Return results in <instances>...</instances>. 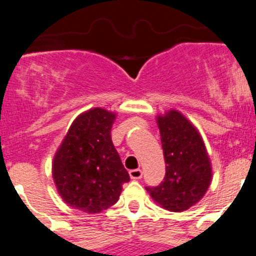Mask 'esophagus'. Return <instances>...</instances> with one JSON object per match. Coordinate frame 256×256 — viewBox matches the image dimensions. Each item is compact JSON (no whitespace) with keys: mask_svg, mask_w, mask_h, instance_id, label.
Instances as JSON below:
<instances>
[{"mask_svg":"<svg viewBox=\"0 0 256 256\" xmlns=\"http://www.w3.org/2000/svg\"><path fill=\"white\" fill-rule=\"evenodd\" d=\"M128 174H130V178H132V180H138V178H142V171H141L140 168H134V170H130L128 171Z\"/></svg>","mask_w":256,"mask_h":256,"instance_id":"obj_1","label":"esophagus"}]
</instances>
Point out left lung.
<instances>
[{
    "instance_id": "obj_1",
    "label": "left lung",
    "mask_w": 256,
    "mask_h": 256,
    "mask_svg": "<svg viewBox=\"0 0 256 256\" xmlns=\"http://www.w3.org/2000/svg\"><path fill=\"white\" fill-rule=\"evenodd\" d=\"M156 124L160 130L166 174L160 185L146 190L162 209L185 212L206 194L212 178V161L196 126L180 111L171 108L158 115Z\"/></svg>"
}]
</instances>
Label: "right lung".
<instances>
[{
  "instance_id": "obj_1",
  "label": "right lung",
  "mask_w": 256,
  "mask_h": 256,
  "mask_svg": "<svg viewBox=\"0 0 256 256\" xmlns=\"http://www.w3.org/2000/svg\"><path fill=\"white\" fill-rule=\"evenodd\" d=\"M118 114L94 108L71 124L52 161V178L61 199L88 214L115 204L130 180L111 140Z\"/></svg>"
}]
</instances>
